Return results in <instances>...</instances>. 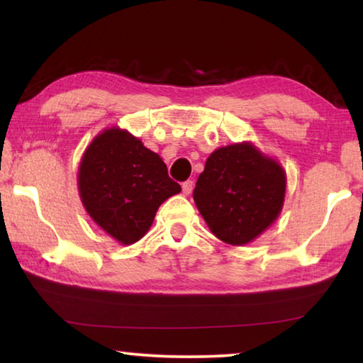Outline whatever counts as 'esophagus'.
<instances>
[{
  "instance_id": "obj_1",
  "label": "esophagus",
  "mask_w": 363,
  "mask_h": 363,
  "mask_svg": "<svg viewBox=\"0 0 363 363\" xmlns=\"http://www.w3.org/2000/svg\"><path fill=\"white\" fill-rule=\"evenodd\" d=\"M192 190H194V181L182 182V194L184 195H190L192 194Z\"/></svg>"
}]
</instances>
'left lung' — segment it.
<instances>
[{
    "instance_id": "left-lung-1",
    "label": "left lung",
    "mask_w": 363,
    "mask_h": 363,
    "mask_svg": "<svg viewBox=\"0 0 363 363\" xmlns=\"http://www.w3.org/2000/svg\"><path fill=\"white\" fill-rule=\"evenodd\" d=\"M285 192L286 174L277 160L251 143H237L208 157L194 201L219 240L242 247L275 223Z\"/></svg>"
}]
</instances>
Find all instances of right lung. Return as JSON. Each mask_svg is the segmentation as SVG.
I'll use <instances>...</instances> for the list:
<instances>
[{"label":"right lung","instance_id":"right-lung-1","mask_svg":"<svg viewBox=\"0 0 363 363\" xmlns=\"http://www.w3.org/2000/svg\"><path fill=\"white\" fill-rule=\"evenodd\" d=\"M78 192L89 218L121 245L140 240L164 200L181 192L158 153L112 126L91 140L79 162Z\"/></svg>","mask_w":363,"mask_h":363}]
</instances>
